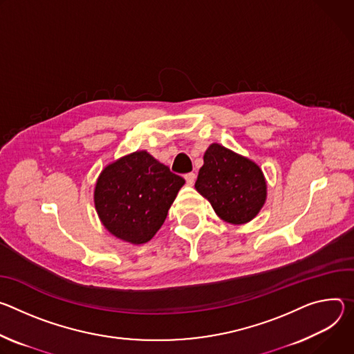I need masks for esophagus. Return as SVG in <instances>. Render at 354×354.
Segmentation results:
<instances>
[{
  "label": "esophagus",
  "instance_id": "1",
  "mask_svg": "<svg viewBox=\"0 0 354 354\" xmlns=\"http://www.w3.org/2000/svg\"><path fill=\"white\" fill-rule=\"evenodd\" d=\"M184 178H185V181H187L188 185H194L195 178H197V174H195V173H188V174L184 176Z\"/></svg>",
  "mask_w": 354,
  "mask_h": 354
}]
</instances>
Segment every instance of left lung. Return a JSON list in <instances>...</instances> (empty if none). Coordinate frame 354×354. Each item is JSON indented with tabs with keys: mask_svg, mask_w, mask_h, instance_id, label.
I'll list each match as a JSON object with an SVG mask.
<instances>
[{
	"mask_svg": "<svg viewBox=\"0 0 354 354\" xmlns=\"http://www.w3.org/2000/svg\"><path fill=\"white\" fill-rule=\"evenodd\" d=\"M216 215L232 225H243L257 216L267 200L261 169L248 157L212 143L204 153V166L195 181Z\"/></svg>",
	"mask_w": 354,
	"mask_h": 354,
	"instance_id": "left-lung-1",
	"label": "left lung"
}]
</instances>
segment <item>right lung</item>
<instances>
[{"mask_svg":"<svg viewBox=\"0 0 354 354\" xmlns=\"http://www.w3.org/2000/svg\"><path fill=\"white\" fill-rule=\"evenodd\" d=\"M184 183L146 150H136L100 173L94 188L95 211L115 238L143 245L165 223Z\"/></svg>","mask_w":354,"mask_h":354,"instance_id":"right-lung-1","label":"right lung"}]
</instances>
